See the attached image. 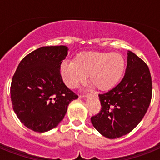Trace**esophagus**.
Listing matches in <instances>:
<instances>
[{
  "label": "esophagus",
  "mask_w": 160,
  "mask_h": 160,
  "mask_svg": "<svg viewBox=\"0 0 160 160\" xmlns=\"http://www.w3.org/2000/svg\"><path fill=\"white\" fill-rule=\"evenodd\" d=\"M87 96H85V95H80L79 96V98H86Z\"/></svg>",
  "instance_id": "obj_1"
}]
</instances>
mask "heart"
Instances as JSON below:
<instances>
[{
  "label": "heart",
  "instance_id": "1",
  "mask_svg": "<svg viewBox=\"0 0 160 160\" xmlns=\"http://www.w3.org/2000/svg\"><path fill=\"white\" fill-rule=\"evenodd\" d=\"M125 70V62L118 53L82 52L73 62L62 63L60 73L67 87L74 89L83 83L87 75L89 81L98 90L108 91L119 82Z\"/></svg>",
  "mask_w": 160,
  "mask_h": 160
}]
</instances>
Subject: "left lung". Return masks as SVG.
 Wrapping results in <instances>:
<instances>
[{"label": "left lung", "mask_w": 160, "mask_h": 160, "mask_svg": "<svg viewBox=\"0 0 160 160\" xmlns=\"http://www.w3.org/2000/svg\"><path fill=\"white\" fill-rule=\"evenodd\" d=\"M152 77L141 58L128 51V65L123 78L116 87L99 94L101 111L91 117L98 132L108 138L122 137L140 122L152 100Z\"/></svg>", "instance_id": "8db88e82"}]
</instances>
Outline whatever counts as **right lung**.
I'll list each match as a JSON object with an SVG mask.
<instances>
[{"label": "right lung", "mask_w": 160, "mask_h": 160, "mask_svg": "<svg viewBox=\"0 0 160 160\" xmlns=\"http://www.w3.org/2000/svg\"><path fill=\"white\" fill-rule=\"evenodd\" d=\"M67 46H43L25 56L12 77V108L20 121L36 132H46L63 119L76 95L64 84L60 66Z\"/></svg>", "instance_id": "obj_1"}]
</instances>
